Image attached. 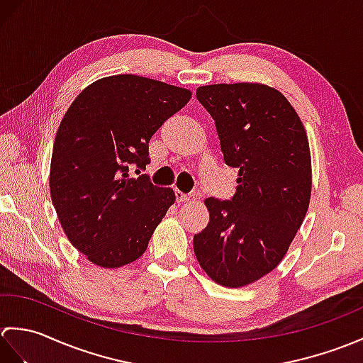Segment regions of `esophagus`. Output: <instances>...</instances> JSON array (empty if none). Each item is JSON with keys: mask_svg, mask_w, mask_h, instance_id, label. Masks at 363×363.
<instances>
[{"mask_svg": "<svg viewBox=\"0 0 363 363\" xmlns=\"http://www.w3.org/2000/svg\"><path fill=\"white\" fill-rule=\"evenodd\" d=\"M174 195H176V201L177 203H186V201H189V195H186V194H182L181 190H177V189H174Z\"/></svg>", "mask_w": 363, "mask_h": 363, "instance_id": "1", "label": "esophagus"}]
</instances>
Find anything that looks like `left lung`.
Listing matches in <instances>:
<instances>
[{
  "label": "left lung",
  "mask_w": 363,
  "mask_h": 363,
  "mask_svg": "<svg viewBox=\"0 0 363 363\" xmlns=\"http://www.w3.org/2000/svg\"><path fill=\"white\" fill-rule=\"evenodd\" d=\"M196 98L238 177L233 199L204 201L211 220L194 237L195 256L212 281L245 287L279 265L303 225L312 191L309 140L287 98L264 84L203 86Z\"/></svg>",
  "instance_id": "left-lung-1"
}]
</instances>
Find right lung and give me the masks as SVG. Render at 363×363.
I'll list each match as a JSON object with an SVG mask.
<instances>
[{
	"label": "right lung",
	"instance_id": "add662e5",
	"mask_svg": "<svg viewBox=\"0 0 363 363\" xmlns=\"http://www.w3.org/2000/svg\"><path fill=\"white\" fill-rule=\"evenodd\" d=\"M190 98L187 89L115 74L90 84L68 107L54 138L50 191L68 240L91 264L137 260L174 204L172 189L129 169L150 164L152 134Z\"/></svg>",
	"mask_w": 363,
	"mask_h": 363
}]
</instances>
